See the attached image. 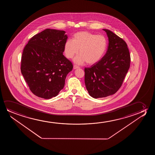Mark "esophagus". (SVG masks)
<instances>
[{"instance_id":"34e87169","label":"esophagus","mask_w":155,"mask_h":155,"mask_svg":"<svg viewBox=\"0 0 155 155\" xmlns=\"http://www.w3.org/2000/svg\"><path fill=\"white\" fill-rule=\"evenodd\" d=\"M78 68H79V67L76 66V65H74V69H78Z\"/></svg>"}]
</instances>
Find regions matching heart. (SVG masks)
Segmentation results:
<instances>
[{"label": "heart", "instance_id": "1", "mask_svg": "<svg viewBox=\"0 0 155 155\" xmlns=\"http://www.w3.org/2000/svg\"><path fill=\"white\" fill-rule=\"evenodd\" d=\"M107 41L103 35H96L91 32H77L64 45L66 57L72 59L79 52L80 55L74 59L76 64H81L86 62L88 64H95L102 59L106 51Z\"/></svg>", "mask_w": 155, "mask_h": 155}]
</instances>
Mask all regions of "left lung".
Returning a JSON list of instances; mask_svg holds the SVG:
<instances>
[{"label":"left lung","instance_id":"obj_1","mask_svg":"<svg viewBox=\"0 0 155 155\" xmlns=\"http://www.w3.org/2000/svg\"><path fill=\"white\" fill-rule=\"evenodd\" d=\"M108 46L102 59L85 68V83L91 97H105L117 92L123 84L130 66L127 45L122 38L107 29Z\"/></svg>","mask_w":155,"mask_h":155}]
</instances>
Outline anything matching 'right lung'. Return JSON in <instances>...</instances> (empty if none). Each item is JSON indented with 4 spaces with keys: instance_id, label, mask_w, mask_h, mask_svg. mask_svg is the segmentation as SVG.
<instances>
[{
    "instance_id": "1",
    "label": "right lung",
    "mask_w": 155,
    "mask_h": 155,
    "mask_svg": "<svg viewBox=\"0 0 155 155\" xmlns=\"http://www.w3.org/2000/svg\"><path fill=\"white\" fill-rule=\"evenodd\" d=\"M65 31L48 28L35 35L24 48L21 70L30 91L50 99L63 89L73 65L64 55Z\"/></svg>"
}]
</instances>
